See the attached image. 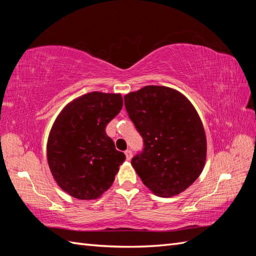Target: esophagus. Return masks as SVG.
I'll use <instances>...</instances> for the list:
<instances>
[{"label":"esophagus","mask_w":256,"mask_h":256,"mask_svg":"<svg viewBox=\"0 0 256 256\" xmlns=\"http://www.w3.org/2000/svg\"><path fill=\"white\" fill-rule=\"evenodd\" d=\"M124 153H125V156H126V160H130L132 158L133 154H132V150H126L124 152Z\"/></svg>","instance_id":"1"}]
</instances>
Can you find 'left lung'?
Masks as SVG:
<instances>
[{"mask_svg": "<svg viewBox=\"0 0 256 256\" xmlns=\"http://www.w3.org/2000/svg\"><path fill=\"white\" fill-rule=\"evenodd\" d=\"M128 118L143 138L131 164L143 184L160 197L182 192L204 170L206 140L202 123L186 98L160 86H146L124 96Z\"/></svg>", "mask_w": 256, "mask_h": 256, "instance_id": "1", "label": "left lung"}]
</instances>
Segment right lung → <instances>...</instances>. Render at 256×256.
I'll return each instance as SVG.
<instances>
[{"label":"right lung","mask_w":256,"mask_h":256,"mask_svg":"<svg viewBox=\"0 0 256 256\" xmlns=\"http://www.w3.org/2000/svg\"><path fill=\"white\" fill-rule=\"evenodd\" d=\"M123 106L121 94L91 92L70 102L52 125L47 160L57 184L72 197L96 199L125 160L106 128Z\"/></svg>","instance_id":"right-lung-1"}]
</instances>
